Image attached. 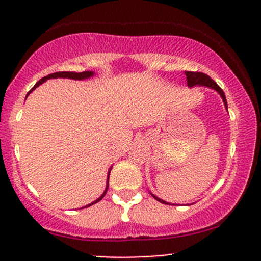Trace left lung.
I'll list each match as a JSON object with an SVG mask.
<instances>
[{"instance_id": "left-lung-1", "label": "left lung", "mask_w": 261, "mask_h": 261, "mask_svg": "<svg viewBox=\"0 0 261 261\" xmlns=\"http://www.w3.org/2000/svg\"><path fill=\"white\" fill-rule=\"evenodd\" d=\"M186 75H187V84H188V87L206 86V87H210V88L216 89V91L221 94V97H222V99H223V103H225L226 109H227V101H226L225 93H223V91L221 89V87L218 86V84L216 83V82L213 81L210 75L204 74V73H201V72H186ZM152 197H154L156 201H159L160 203L168 204L167 202H164L163 199H159L158 197H155L154 194H152Z\"/></svg>"}]
</instances>
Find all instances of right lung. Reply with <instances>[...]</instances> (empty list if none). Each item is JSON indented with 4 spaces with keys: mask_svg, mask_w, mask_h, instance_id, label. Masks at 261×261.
Returning <instances> with one entry per match:
<instances>
[{
    "mask_svg": "<svg viewBox=\"0 0 261 261\" xmlns=\"http://www.w3.org/2000/svg\"><path fill=\"white\" fill-rule=\"evenodd\" d=\"M92 75H93V72H82V73H74V72H57V73H53V74H49V75H46V77L41 78V80L39 81L38 83L35 84V86H34V88H36V87L40 86L41 83H44V82H45L46 80H50V78H70V80H86V78L92 77ZM34 88H33V89H34ZM33 89H31V91H33ZM31 91H30V92H31ZM30 92H29V93H30ZM29 93H28V94H29ZM110 172H111V169H110ZM110 172H109V177H110ZM107 188H109V180H107L106 191L103 192V194H102V196L99 197L98 199H96V201L92 202L91 204H88V206H87V207L92 206V204H94V203H97V202L101 201V199L105 197V194H106Z\"/></svg>",
    "mask_w": 261,
    "mask_h": 261,
    "instance_id": "obj_1",
    "label": "right lung"
}]
</instances>
